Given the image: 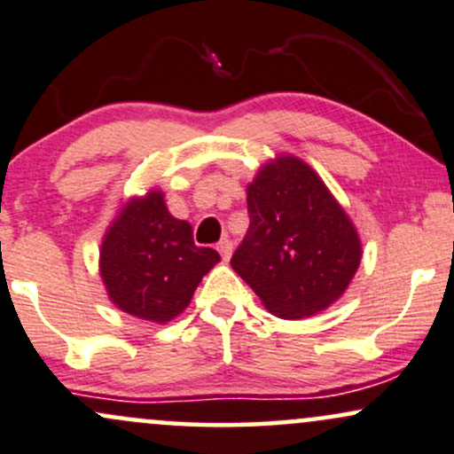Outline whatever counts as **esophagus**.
I'll return each instance as SVG.
<instances>
[{
  "label": "esophagus",
  "instance_id": "34e87169",
  "mask_svg": "<svg viewBox=\"0 0 454 454\" xmlns=\"http://www.w3.org/2000/svg\"><path fill=\"white\" fill-rule=\"evenodd\" d=\"M216 250L221 253L223 259L229 261V259H231V253H233V242H231V239H221V242L216 244Z\"/></svg>",
  "mask_w": 454,
  "mask_h": 454
}]
</instances>
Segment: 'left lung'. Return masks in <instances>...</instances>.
<instances>
[{
    "instance_id": "left-lung-1",
    "label": "left lung",
    "mask_w": 454,
    "mask_h": 454,
    "mask_svg": "<svg viewBox=\"0 0 454 454\" xmlns=\"http://www.w3.org/2000/svg\"><path fill=\"white\" fill-rule=\"evenodd\" d=\"M250 225L231 257L271 314L303 318L346 291L361 263V242L317 172L295 157L259 169L248 184Z\"/></svg>"
}]
</instances>
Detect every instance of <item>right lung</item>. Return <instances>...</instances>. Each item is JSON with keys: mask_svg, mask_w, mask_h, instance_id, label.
Returning <instances> with one entry per match:
<instances>
[{"mask_svg": "<svg viewBox=\"0 0 454 454\" xmlns=\"http://www.w3.org/2000/svg\"><path fill=\"white\" fill-rule=\"evenodd\" d=\"M221 259L195 247L193 229L168 212L163 193L131 200L106 233L99 270L110 300L131 317L168 323L189 306L201 278Z\"/></svg>", "mask_w": 454, "mask_h": 454, "instance_id": "add662e5", "label": "right lung"}]
</instances>
